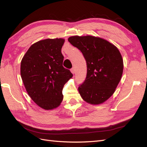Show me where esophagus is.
Segmentation results:
<instances>
[{"label":"esophagus","mask_w":147,"mask_h":147,"mask_svg":"<svg viewBox=\"0 0 147 147\" xmlns=\"http://www.w3.org/2000/svg\"><path fill=\"white\" fill-rule=\"evenodd\" d=\"M70 71H71V72H72L73 74H74L75 72V68H72V69H70Z\"/></svg>","instance_id":"1"}]
</instances>
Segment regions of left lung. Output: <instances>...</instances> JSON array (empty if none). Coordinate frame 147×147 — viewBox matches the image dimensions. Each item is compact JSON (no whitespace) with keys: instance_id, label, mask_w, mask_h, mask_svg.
Wrapping results in <instances>:
<instances>
[{"instance_id":"left-lung-1","label":"left lung","mask_w":147,"mask_h":147,"mask_svg":"<svg viewBox=\"0 0 147 147\" xmlns=\"http://www.w3.org/2000/svg\"><path fill=\"white\" fill-rule=\"evenodd\" d=\"M68 41L81 51L86 61V77L78 87L80 94L87 103H103L113 95L121 78V53L107 40L91 35L72 36Z\"/></svg>"}]
</instances>
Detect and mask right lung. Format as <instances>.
<instances>
[{"label": "right lung", "mask_w": 147, "mask_h": 147, "mask_svg": "<svg viewBox=\"0 0 147 147\" xmlns=\"http://www.w3.org/2000/svg\"><path fill=\"white\" fill-rule=\"evenodd\" d=\"M63 38H47L31 45L21 63V76L28 94L40 107L52 110L63 99L64 84L73 75L63 66Z\"/></svg>", "instance_id": "add662e5"}]
</instances>
